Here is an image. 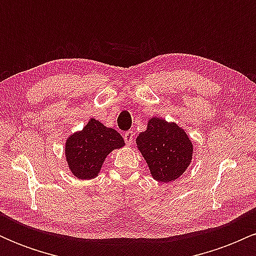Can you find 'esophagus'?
<instances>
[{"instance_id": "1", "label": "esophagus", "mask_w": 256, "mask_h": 256, "mask_svg": "<svg viewBox=\"0 0 256 256\" xmlns=\"http://www.w3.org/2000/svg\"><path fill=\"white\" fill-rule=\"evenodd\" d=\"M134 134L132 131H128L124 134V140H125V143L128 146H132V143H134Z\"/></svg>"}]
</instances>
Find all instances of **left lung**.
Returning a JSON list of instances; mask_svg holds the SVG:
<instances>
[{
	"label": "left lung",
	"instance_id": "obj_1",
	"mask_svg": "<svg viewBox=\"0 0 256 256\" xmlns=\"http://www.w3.org/2000/svg\"><path fill=\"white\" fill-rule=\"evenodd\" d=\"M136 146L152 177L160 183L177 180L194 156V143L184 128L158 116L149 118L146 130L136 138Z\"/></svg>",
	"mask_w": 256,
	"mask_h": 256
}]
</instances>
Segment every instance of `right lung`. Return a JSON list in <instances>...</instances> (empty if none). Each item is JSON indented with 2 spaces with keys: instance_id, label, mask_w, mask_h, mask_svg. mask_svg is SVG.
Instances as JSON below:
<instances>
[{
  "instance_id": "1",
  "label": "right lung",
  "mask_w": 256,
  "mask_h": 256,
  "mask_svg": "<svg viewBox=\"0 0 256 256\" xmlns=\"http://www.w3.org/2000/svg\"><path fill=\"white\" fill-rule=\"evenodd\" d=\"M125 142L114 128L90 118L82 130L73 132L64 142L67 166L76 178L89 180L98 176L106 158Z\"/></svg>"
}]
</instances>
